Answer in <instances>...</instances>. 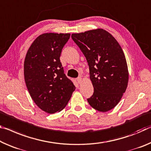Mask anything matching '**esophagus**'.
I'll return each mask as SVG.
<instances>
[{
	"mask_svg": "<svg viewBox=\"0 0 151 151\" xmlns=\"http://www.w3.org/2000/svg\"><path fill=\"white\" fill-rule=\"evenodd\" d=\"M76 81H77V82H78V84H80V83L82 82V78L78 77V78H76Z\"/></svg>",
	"mask_w": 151,
	"mask_h": 151,
	"instance_id": "1",
	"label": "esophagus"
}]
</instances>
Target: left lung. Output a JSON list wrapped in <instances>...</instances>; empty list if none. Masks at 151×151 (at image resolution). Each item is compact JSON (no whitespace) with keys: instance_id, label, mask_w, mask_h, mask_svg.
Wrapping results in <instances>:
<instances>
[{"instance_id":"left-lung-1","label":"left lung","mask_w":151,"mask_h":151,"mask_svg":"<svg viewBox=\"0 0 151 151\" xmlns=\"http://www.w3.org/2000/svg\"><path fill=\"white\" fill-rule=\"evenodd\" d=\"M89 66L94 93L87 99L93 108L106 112L114 108L128 86L129 73L125 55L113 35L103 29L73 33Z\"/></svg>"}]
</instances>
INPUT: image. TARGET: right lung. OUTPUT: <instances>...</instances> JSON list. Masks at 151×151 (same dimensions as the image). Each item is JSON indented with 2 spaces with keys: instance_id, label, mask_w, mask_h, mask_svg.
<instances>
[{
  "instance_id": "1",
  "label": "right lung",
  "mask_w": 151,
  "mask_h": 151,
  "mask_svg": "<svg viewBox=\"0 0 151 151\" xmlns=\"http://www.w3.org/2000/svg\"><path fill=\"white\" fill-rule=\"evenodd\" d=\"M70 33H45L30 45L24 61V78L35 104L47 114L66 106L75 86L66 77L60 60Z\"/></svg>"
}]
</instances>
